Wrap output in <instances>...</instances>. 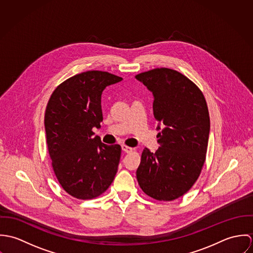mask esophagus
<instances>
[{"label":"esophagus","instance_id":"esophagus-1","mask_svg":"<svg viewBox=\"0 0 253 253\" xmlns=\"http://www.w3.org/2000/svg\"><path fill=\"white\" fill-rule=\"evenodd\" d=\"M122 150H123L125 153H130V152H132L134 149L131 148V147H128V146H126V145H122Z\"/></svg>","mask_w":253,"mask_h":253}]
</instances>
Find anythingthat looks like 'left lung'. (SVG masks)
<instances>
[{
    "instance_id": "1",
    "label": "left lung",
    "mask_w": 253,
    "mask_h": 253,
    "mask_svg": "<svg viewBox=\"0 0 253 253\" xmlns=\"http://www.w3.org/2000/svg\"><path fill=\"white\" fill-rule=\"evenodd\" d=\"M152 92L159 149L145 148L136 178L145 194L172 201L197 181L206 160L210 115L204 94L187 77L157 68L135 76Z\"/></svg>"
}]
</instances>
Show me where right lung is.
Masks as SVG:
<instances>
[{
  "mask_svg": "<svg viewBox=\"0 0 253 253\" xmlns=\"http://www.w3.org/2000/svg\"><path fill=\"white\" fill-rule=\"evenodd\" d=\"M122 80L108 72L81 73L58 85L48 100L44 128L52 168L62 188L77 199L98 197L118 171L121 146L102 143L92 129L103 121V90Z\"/></svg>",
  "mask_w": 253,
  "mask_h": 253,
  "instance_id": "add662e5",
  "label": "right lung"
}]
</instances>
